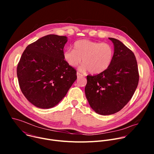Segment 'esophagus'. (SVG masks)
Here are the masks:
<instances>
[{"mask_svg": "<svg viewBox=\"0 0 154 154\" xmlns=\"http://www.w3.org/2000/svg\"><path fill=\"white\" fill-rule=\"evenodd\" d=\"M77 78H80V77H83V75L82 74H81L80 73H79V72H77Z\"/></svg>", "mask_w": 154, "mask_h": 154, "instance_id": "34e87169", "label": "esophagus"}]
</instances>
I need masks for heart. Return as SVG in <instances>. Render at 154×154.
Segmentation results:
<instances>
[{"label":"heart","instance_id":"1","mask_svg":"<svg viewBox=\"0 0 154 154\" xmlns=\"http://www.w3.org/2000/svg\"><path fill=\"white\" fill-rule=\"evenodd\" d=\"M114 55L112 45L88 39H81L74 42V49H68L63 52V58L69 66L75 67L83 64L80 70L89 71L91 74L101 73L110 66Z\"/></svg>","mask_w":154,"mask_h":154}]
</instances>
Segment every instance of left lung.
Segmentation results:
<instances>
[{
    "mask_svg": "<svg viewBox=\"0 0 154 154\" xmlns=\"http://www.w3.org/2000/svg\"><path fill=\"white\" fill-rule=\"evenodd\" d=\"M114 45L112 62L105 71L87 75L85 92L93 110L101 115L118 112L132 97L139 82L137 61L133 52L119 40Z\"/></svg>",
    "mask_w": 154,
    "mask_h": 154,
    "instance_id": "left-lung-1",
    "label": "left lung"
}]
</instances>
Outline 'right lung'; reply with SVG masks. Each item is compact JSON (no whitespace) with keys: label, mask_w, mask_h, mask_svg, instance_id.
Here are the masks:
<instances>
[{"label":"right lung","mask_w":154,"mask_h":154,"mask_svg":"<svg viewBox=\"0 0 154 154\" xmlns=\"http://www.w3.org/2000/svg\"><path fill=\"white\" fill-rule=\"evenodd\" d=\"M68 38L48 35L29 45L17 67L20 90L33 105L48 109L57 105L77 79L76 70L63 58Z\"/></svg>","instance_id":"add662e5"}]
</instances>
